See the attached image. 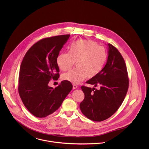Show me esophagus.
Masks as SVG:
<instances>
[{
  "instance_id": "1",
  "label": "esophagus",
  "mask_w": 149,
  "mask_h": 149,
  "mask_svg": "<svg viewBox=\"0 0 149 149\" xmlns=\"http://www.w3.org/2000/svg\"><path fill=\"white\" fill-rule=\"evenodd\" d=\"M78 88V86H77L76 85H75V84H73V89H77Z\"/></svg>"
}]
</instances>
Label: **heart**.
I'll return each instance as SVG.
<instances>
[{
	"label": "heart",
	"instance_id": "obj_1",
	"mask_svg": "<svg viewBox=\"0 0 149 149\" xmlns=\"http://www.w3.org/2000/svg\"><path fill=\"white\" fill-rule=\"evenodd\" d=\"M107 60L104 47L90 40H81L70 45L69 53L58 55L57 63L63 71L70 69L76 62V68L63 74L62 79L78 84L85 78L92 79L103 70Z\"/></svg>",
	"mask_w": 149,
	"mask_h": 149
}]
</instances>
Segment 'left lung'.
<instances>
[{"label":"left lung","mask_w":149,"mask_h":149,"mask_svg":"<svg viewBox=\"0 0 149 149\" xmlns=\"http://www.w3.org/2000/svg\"><path fill=\"white\" fill-rule=\"evenodd\" d=\"M108 56L101 72L86 83L91 88L81 86L85 97L80 108L85 116L95 122L111 117L122 104L127 92L129 80L125 61L119 50L108 44ZM99 86L100 89L95 88Z\"/></svg>","instance_id":"left-lung-1"}]
</instances>
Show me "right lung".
<instances>
[{
  "mask_svg": "<svg viewBox=\"0 0 149 149\" xmlns=\"http://www.w3.org/2000/svg\"><path fill=\"white\" fill-rule=\"evenodd\" d=\"M70 34L45 38L34 44L22 61L18 92L22 101L33 115L45 118L57 110L72 89L64 80L58 86H49L50 80H58L57 58Z\"/></svg>",
  "mask_w": 149,
  "mask_h": 149,
  "instance_id": "1",
  "label": "right lung"
}]
</instances>
